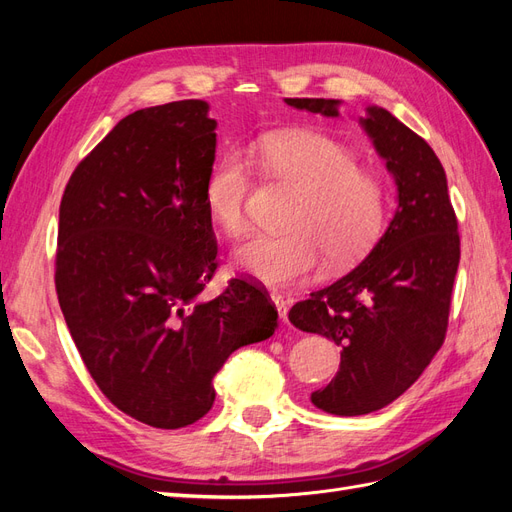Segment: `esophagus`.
I'll use <instances>...</instances> for the list:
<instances>
[{"instance_id": "esophagus-1", "label": "esophagus", "mask_w": 512, "mask_h": 512, "mask_svg": "<svg viewBox=\"0 0 512 512\" xmlns=\"http://www.w3.org/2000/svg\"><path fill=\"white\" fill-rule=\"evenodd\" d=\"M271 301H273V305H275V309H277V314H280V320L282 322H288V305H286V301L280 297V294H271Z\"/></svg>"}]
</instances>
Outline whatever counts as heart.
Masks as SVG:
<instances>
[{
	"label": "heart",
	"instance_id": "1",
	"mask_svg": "<svg viewBox=\"0 0 512 512\" xmlns=\"http://www.w3.org/2000/svg\"><path fill=\"white\" fill-rule=\"evenodd\" d=\"M260 166L275 179L301 190L282 235H252L232 252L235 267L252 280L284 288L309 280L329 256L348 265L380 235L386 215V185L369 168L356 166L354 153L318 132L275 136L260 147ZM250 164L228 151L205 179V209L226 235L247 224Z\"/></svg>",
	"mask_w": 512,
	"mask_h": 512
}]
</instances>
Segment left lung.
Segmentation results:
<instances>
[{
	"instance_id": "left-lung-1",
	"label": "left lung",
	"mask_w": 512,
	"mask_h": 512,
	"mask_svg": "<svg viewBox=\"0 0 512 512\" xmlns=\"http://www.w3.org/2000/svg\"><path fill=\"white\" fill-rule=\"evenodd\" d=\"M299 111L339 117V100L286 98ZM386 162L397 207L384 235L350 273L309 294L288 320L342 348L335 378L312 404L335 416L389 406L440 350L459 267L457 218L446 173L433 149L386 108L359 119Z\"/></svg>"
}]
</instances>
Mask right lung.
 I'll use <instances>...</instances> for the list:
<instances>
[{"label": "right lung", "mask_w": 512, "mask_h": 512, "mask_svg": "<svg viewBox=\"0 0 512 512\" xmlns=\"http://www.w3.org/2000/svg\"><path fill=\"white\" fill-rule=\"evenodd\" d=\"M215 128L205 100L123 117L59 205L55 286L70 335L108 401L158 429L203 418L228 356L277 329L267 292L245 280L200 299L218 267L205 209Z\"/></svg>", "instance_id": "right-lung-1"}]
</instances>
